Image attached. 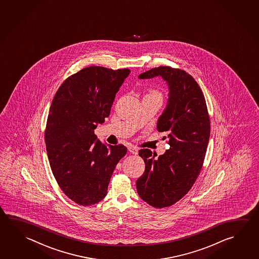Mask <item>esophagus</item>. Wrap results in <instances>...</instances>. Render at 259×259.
<instances>
[{
    "instance_id": "obj_1",
    "label": "esophagus",
    "mask_w": 259,
    "mask_h": 259,
    "mask_svg": "<svg viewBox=\"0 0 259 259\" xmlns=\"http://www.w3.org/2000/svg\"><path fill=\"white\" fill-rule=\"evenodd\" d=\"M128 151L133 154H138V148H136V146H134V145L128 146Z\"/></svg>"
}]
</instances>
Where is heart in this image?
I'll return each mask as SVG.
<instances>
[{
    "label": "heart",
    "mask_w": 259,
    "mask_h": 259,
    "mask_svg": "<svg viewBox=\"0 0 259 259\" xmlns=\"http://www.w3.org/2000/svg\"><path fill=\"white\" fill-rule=\"evenodd\" d=\"M150 95H157V96H159L158 93H156V92H152V94H150Z\"/></svg>",
    "instance_id": "b5f03b06"
}]
</instances>
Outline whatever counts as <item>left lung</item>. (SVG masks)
Instances as JSON below:
<instances>
[{"label": "left lung", "mask_w": 259, "mask_h": 259, "mask_svg": "<svg viewBox=\"0 0 259 259\" xmlns=\"http://www.w3.org/2000/svg\"><path fill=\"white\" fill-rule=\"evenodd\" d=\"M167 82V105L159 116L157 130L164 132L170 148L154 158L149 149L139 151L145 172L136 181L142 199L155 208L167 207L188 193L204 163L210 136V120L203 92L190 74L180 69L159 66L141 73Z\"/></svg>", "instance_id": "1"}]
</instances>
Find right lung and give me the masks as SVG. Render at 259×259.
<instances>
[{
	"mask_svg": "<svg viewBox=\"0 0 259 259\" xmlns=\"http://www.w3.org/2000/svg\"><path fill=\"white\" fill-rule=\"evenodd\" d=\"M129 69L90 66L74 73L56 92L46 129L51 169L66 196L83 206L104 199L114 168L127 152L105 145L95 135L109 116Z\"/></svg>",
	"mask_w": 259,
	"mask_h": 259,
	"instance_id": "1",
	"label": "right lung"
}]
</instances>
